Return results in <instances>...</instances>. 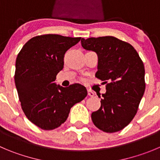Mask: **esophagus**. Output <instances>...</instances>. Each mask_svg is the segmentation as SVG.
Segmentation results:
<instances>
[{
	"label": "esophagus",
	"mask_w": 160,
	"mask_h": 160,
	"mask_svg": "<svg viewBox=\"0 0 160 160\" xmlns=\"http://www.w3.org/2000/svg\"><path fill=\"white\" fill-rule=\"evenodd\" d=\"M88 95H89V97H93L94 92L91 90H88Z\"/></svg>",
	"instance_id": "esophagus-1"
}]
</instances>
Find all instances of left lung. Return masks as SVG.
I'll list each match as a JSON object with an SVG mask.
<instances>
[{
  "instance_id": "1",
  "label": "left lung",
  "mask_w": 160,
  "mask_h": 160,
  "mask_svg": "<svg viewBox=\"0 0 160 160\" xmlns=\"http://www.w3.org/2000/svg\"><path fill=\"white\" fill-rule=\"evenodd\" d=\"M81 43L97 53L96 77L107 84L101 106L91 115L92 122L106 133L122 130L135 116L144 95V63L130 44L112 36L82 38Z\"/></svg>"
}]
</instances>
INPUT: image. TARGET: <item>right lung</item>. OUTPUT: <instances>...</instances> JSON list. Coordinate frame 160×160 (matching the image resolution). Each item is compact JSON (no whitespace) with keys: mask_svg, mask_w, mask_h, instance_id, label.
I'll return each mask as SVG.
<instances>
[{"mask_svg":"<svg viewBox=\"0 0 160 160\" xmlns=\"http://www.w3.org/2000/svg\"><path fill=\"white\" fill-rule=\"evenodd\" d=\"M80 40L59 34L36 36L18 54L15 83L22 109L27 118L42 130L60 127L71 108L87 96L82 85L62 87L54 82L63 68L65 52Z\"/></svg>","mask_w":160,"mask_h":160,"instance_id":"obj_1","label":"right lung"}]
</instances>
